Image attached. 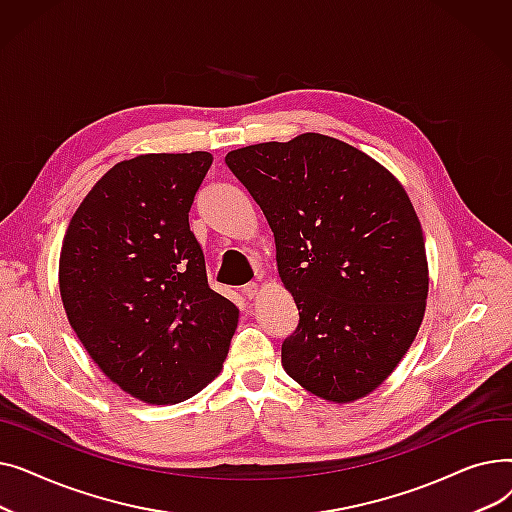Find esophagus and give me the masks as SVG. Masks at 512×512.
Returning <instances> with one entry per match:
<instances>
[{
    "mask_svg": "<svg viewBox=\"0 0 512 512\" xmlns=\"http://www.w3.org/2000/svg\"><path fill=\"white\" fill-rule=\"evenodd\" d=\"M242 294H245L247 299H255L257 294H259V286H257V282H249V284L242 286Z\"/></svg>",
    "mask_w": 512,
    "mask_h": 512,
    "instance_id": "34e87169",
    "label": "esophagus"
}]
</instances>
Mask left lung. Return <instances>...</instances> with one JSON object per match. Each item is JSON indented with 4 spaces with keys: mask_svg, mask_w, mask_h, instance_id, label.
<instances>
[{
    "mask_svg": "<svg viewBox=\"0 0 512 512\" xmlns=\"http://www.w3.org/2000/svg\"><path fill=\"white\" fill-rule=\"evenodd\" d=\"M226 164L270 224L299 309L282 367L324 400L367 396L425 313V242L407 191L367 153L317 132L234 149Z\"/></svg>",
    "mask_w": 512,
    "mask_h": 512,
    "instance_id": "obj_1",
    "label": "left lung"
}]
</instances>
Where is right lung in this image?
Masks as SVG:
<instances>
[{"label": "right lung", "instance_id": "right-lung-1", "mask_svg": "<svg viewBox=\"0 0 512 512\" xmlns=\"http://www.w3.org/2000/svg\"><path fill=\"white\" fill-rule=\"evenodd\" d=\"M213 155L124 159L91 188L68 224L60 294L72 330L126 394L176 405L224 367L238 326L209 288L188 211Z\"/></svg>", "mask_w": 512, "mask_h": 512}]
</instances>
